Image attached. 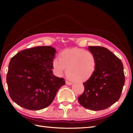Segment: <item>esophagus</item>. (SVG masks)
Wrapping results in <instances>:
<instances>
[{
    "label": "esophagus",
    "mask_w": 133,
    "mask_h": 133,
    "mask_svg": "<svg viewBox=\"0 0 133 133\" xmlns=\"http://www.w3.org/2000/svg\"><path fill=\"white\" fill-rule=\"evenodd\" d=\"M66 84L67 85H71V84H72V83L70 82H69V81L66 80Z\"/></svg>",
    "instance_id": "obj_1"
}]
</instances>
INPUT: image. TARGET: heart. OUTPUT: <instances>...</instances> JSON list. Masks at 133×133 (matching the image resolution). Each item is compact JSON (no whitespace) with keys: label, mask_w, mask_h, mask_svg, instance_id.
I'll list each match as a JSON object with an SVG mask.
<instances>
[{"label":"heart","mask_w":133,"mask_h":133,"mask_svg":"<svg viewBox=\"0 0 133 133\" xmlns=\"http://www.w3.org/2000/svg\"><path fill=\"white\" fill-rule=\"evenodd\" d=\"M53 71L56 75L62 76L66 69V75L76 82L89 80L93 75L97 67V60L90 51L82 48L67 49L53 60Z\"/></svg>","instance_id":"b5f03b06"}]
</instances>
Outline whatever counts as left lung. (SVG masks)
Wrapping results in <instances>:
<instances>
[{
	"instance_id": "left-lung-1",
	"label": "left lung",
	"mask_w": 133,
	"mask_h": 133,
	"mask_svg": "<svg viewBox=\"0 0 133 133\" xmlns=\"http://www.w3.org/2000/svg\"><path fill=\"white\" fill-rule=\"evenodd\" d=\"M96 58L93 75L83 83L84 91L78 100L83 107L98 111L104 110L120 98L125 82L123 64L120 58L109 49L89 46Z\"/></svg>"
}]
</instances>
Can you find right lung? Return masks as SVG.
I'll return each mask as SVG.
<instances>
[{
	"instance_id": "add662e5",
	"label": "right lung",
	"mask_w": 133,
	"mask_h": 133,
	"mask_svg": "<svg viewBox=\"0 0 133 133\" xmlns=\"http://www.w3.org/2000/svg\"><path fill=\"white\" fill-rule=\"evenodd\" d=\"M56 50L51 46L27 49L11 58L6 76L9 93L21 107L39 110L48 107L64 79L53 74Z\"/></svg>"
}]
</instances>
